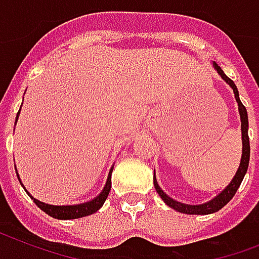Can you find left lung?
<instances>
[{
	"instance_id": "8db88e82",
	"label": "left lung",
	"mask_w": 259,
	"mask_h": 259,
	"mask_svg": "<svg viewBox=\"0 0 259 259\" xmlns=\"http://www.w3.org/2000/svg\"><path fill=\"white\" fill-rule=\"evenodd\" d=\"M213 67L215 70L219 73V75L223 78L224 81L227 82L228 85L231 86L232 90H234V94H235V100L238 102V111H239L240 115V127H242V158H240V165L238 167V171L232 178V181L227 185V188L224 190H222V193H219L215 198H212L208 202H204V204H198V205H189V204H184V202L176 201L171 197H169L167 194L163 192V190L159 188L157 182V178L154 176V186L157 189L158 194L161 196V198L163 201L170 206L173 208L176 211L181 212V213H186V215H209V213H215L219 209H222L226 204H227L232 197L234 194L236 193V190L240 186L242 181H243V177L246 171H247L248 167V161H250V140H248V119H247V111L246 108L242 104L239 98V93H238V89H236V85L234 83L232 79L224 74V71L220 69V66H218V63L213 62Z\"/></svg>"
}]
</instances>
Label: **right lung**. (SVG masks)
Returning <instances> with one entry per match:
<instances>
[{
  "instance_id": "obj_1",
  "label": "right lung",
  "mask_w": 259,
  "mask_h": 259,
  "mask_svg": "<svg viewBox=\"0 0 259 259\" xmlns=\"http://www.w3.org/2000/svg\"><path fill=\"white\" fill-rule=\"evenodd\" d=\"M19 115H20V111L19 113H17V116H16V121H17V119H19ZM112 170H113V167H111V170H109L107 184H105V186H104V189H102L101 193L98 194L97 197H94L93 200H90V201L88 202H82V204H75V205H50V204H46V202H41L39 201V200H36L35 197H32L27 190H25V192L29 194V197L33 200V202H35L36 205L39 206L41 211L46 212L47 215L53 216V218H55V219H61V220L79 219V218L92 215V213H94V212H97L98 209L102 206V204L105 202L108 194H109V190H111ZM19 181H20V178H19ZM21 185H23V182H21ZM24 189H25V188H24Z\"/></svg>"
}]
</instances>
